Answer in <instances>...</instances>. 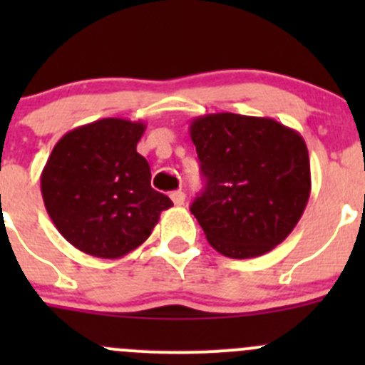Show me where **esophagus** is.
Returning <instances> with one entry per match:
<instances>
[{
    "label": "esophagus",
    "mask_w": 365,
    "mask_h": 365,
    "mask_svg": "<svg viewBox=\"0 0 365 365\" xmlns=\"http://www.w3.org/2000/svg\"><path fill=\"white\" fill-rule=\"evenodd\" d=\"M171 200L176 206H182L183 203H185V192H182V190H176V192L171 194Z\"/></svg>",
    "instance_id": "1"
}]
</instances>
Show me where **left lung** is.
I'll return each mask as SVG.
<instances>
[{
	"instance_id": "obj_1",
	"label": "left lung",
	"mask_w": 365,
	"mask_h": 365,
	"mask_svg": "<svg viewBox=\"0 0 365 365\" xmlns=\"http://www.w3.org/2000/svg\"><path fill=\"white\" fill-rule=\"evenodd\" d=\"M189 130L206 180L190 212L208 244L245 259L284 242L311 194L304 138L272 118L235 113L194 118Z\"/></svg>"
}]
</instances>
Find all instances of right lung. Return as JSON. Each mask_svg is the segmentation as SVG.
Returning <instances> with one entry per match:
<instances>
[{"label":"right lung","mask_w":365,"mask_h":365,"mask_svg":"<svg viewBox=\"0 0 365 365\" xmlns=\"http://www.w3.org/2000/svg\"><path fill=\"white\" fill-rule=\"evenodd\" d=\"M145 128L143 121L104 118L67 132L51 152L40 176L43 205L79 251L123 257L173 206L152 189L148 162L135 150Z\"/></svg>","instance_id":"right-lung-1"}]
</instances>
